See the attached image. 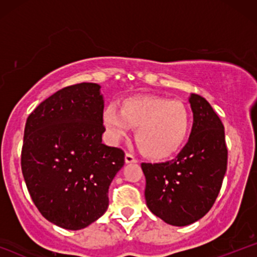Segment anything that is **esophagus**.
I'll return each mask as SVG.
<instances>
[{
  "label": "esophagus",
  "mask_w": 257,
  "mask_h": 257,
  "mask_svg": "<svg viewBox=\"0 0 257 257\" xmlns=\"http://www.w3.org/2000/svg\"><path fill=\"white\" fill-rule=\"evenodd\" d=\"M125 163H137L138 159L134 157V156L131 155V153H125Z\"/></svg>",
  "instance_id": "34e87169"
}]
</instances>
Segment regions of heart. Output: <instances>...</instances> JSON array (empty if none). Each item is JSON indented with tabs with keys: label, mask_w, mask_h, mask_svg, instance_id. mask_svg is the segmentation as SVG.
Segmentation results:
<instances>
[{
	"label": "heart",
	"mask_w": 257,
	"mask_h": 257,
	"mask_svg": "<svg viewBox=\"0 0 257 257\" xmlns=\"http://www.w3.org/2000/svg\"><path fill=\"white\" fill-rule=\"evenodd\" d=\"M102 122L113 140H120L135 129V140L143 153L152 159L174 155L184 144L190 129V112L184 102L157 95L126 98L120 108L110 105Z\"/></svg>",
	"instance_id": "obj_1"
}]
</instances>
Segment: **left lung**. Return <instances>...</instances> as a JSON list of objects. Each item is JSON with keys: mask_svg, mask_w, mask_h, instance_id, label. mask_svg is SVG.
I'll return each instance as SVG.
<instances>
[{"mask_svg": "<svg viewBox=\"0 0 257 257\" xmlns=\"http://www.w3.org/2000/svg\"><path fill=\"white\" fill-rule=\"evenodd\" d=\"M188 101L193 125L184 149L172 161L141 164L147 206L173 226L191 225L210 210L227 169L222 122L203 96L191 94Z\"/></svg>", "mask_w": 257, "mask_h": 257, "instance_id": "obj_1", "label": "left lung"}]
</instances>
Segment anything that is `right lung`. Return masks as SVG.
Instances as JSON below:
<instances>
[{
  "instance_id": "add662e5",
  "label": "right lung",
  "mask_w": 257,
  "mask_h": 257,
  "mask_svg": "<svg viewBox=\"0 0 257 257\" xmlns=\"http://www.w3.org/2000/svg\"><path fill=\"white\" fill-rule=\"evenodd\" d=\"M96 83L58 90L26 119L22 170L43 217L77 231L102 216L124 152L102 144L104 98Z\"/></svg>"
}]
</instances>
